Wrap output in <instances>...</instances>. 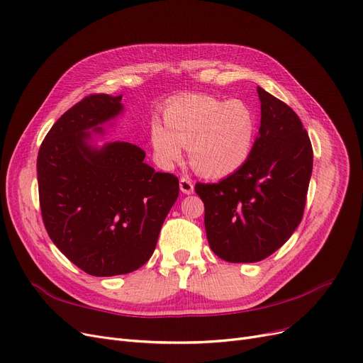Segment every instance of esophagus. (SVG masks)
Instances as JSON below:
<instances>
[{"mask_svg":"<svg viewBox=\"0 0 363 363\" xmlns=\"http://www.w3.org/2000/svg\"><path fill=\"white\" fill-rule=\"evenodd\" d=\"M180 191L184 195H191L194 194V182L191 179H180Z\"/></svg>","mask_w":363,"mask_h":363,"instance_id":"esophagus-1","label":"esophagus"}]
</instances>
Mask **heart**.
<instances>
[{
    "mask_svg": "<svg viewBox=\"0 0 363 363\" xmlns=\"http://www.w3.org/2000/svg\"><path fill=\"white\" fill-rule=\"evenodd\" d=\"M256 135L253 110L241 99L189 95L168 106L165 122L153 119L150 141L157 161L172 167L189 146L191 165L201 176L225 177L247 161Z\"/></svg>",
    "mask_w": 363,
    "mask_h": 363,
    "instance_id": "1",
    "label": "heart"
}]
</instances>
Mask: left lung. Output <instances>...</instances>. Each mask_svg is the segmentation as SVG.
Instances as JSON below:
<instances>
[{
  "label": "left lung",
  "instance_id": "1",
  "mask_svg": "<svg viewBox=\"0 0 363 363\" xmlns=\"http://www.w3.org/2000/svg\"><path fill=\"white\" fill-rule=\"evenodd\" d=\"M260 128L245 164L219 183H196L211 250L226 262H259L301 223L313 149L296 113L257 88Z\"/></svg>",
  "mask_w": 363,
  "mask_h": 363
}]
</instances>
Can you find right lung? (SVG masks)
<instances>
[{"mask_svg":"<svg viewBox=\"0 0 363 363\" xmlns=\"http://www.w3.org/2000/svg\"><path fill=\"white\" fill-rule=\"evenodd\" d=\"M122 113V95L86 96L56 121L37 157L48 234L72 264L95 277L146 264L179 196V179L144 162L141 147L98 143L104 126Z\"/></svg>","mask_w":363,"mask_h":363,"instance_id":"1","label":"right lung"}]
</instances>
